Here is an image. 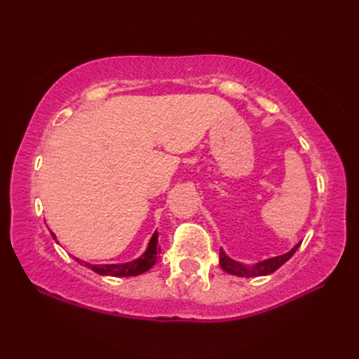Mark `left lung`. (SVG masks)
I'll return each mask as SVG.
<instances>
[{
    "mask_svg": "<svg viewBox=\"0 0 359 359\" xmlns=\"http://www.w3.org/2000/svg\"><path fill=\"white\" fill-rule=\"evenodd\" d=\"M297 247H299V244L291 248L288 253L280 255V257H274V258L259 261V263L253 264V266H245V264L239 263V261L229 258L228 255L223 252V248H220V266L224 272H228V274H233V276H238V277L267 276V274H272V272L277 271L282 264L287 263V261L293 257L294 252L297 250Z\"/></svg>",
    "mask_w": 359,
    "mask_h": 359,
    "instance_id": "8db88e82",
    "label": "left lung"
}]
</instances>
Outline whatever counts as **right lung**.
<instances>
[{"label": "right lung", "instance_id": "add662e5", "mask_svg": "<svg viewBox=\"0 0 359 359\" xmlns=\"http://www.w3.org/2000/svg\"><path fill=\"white\" fill-rule=\"evenodd\" d=\"M53 239H55V234L52 233ZM160 247H158V233L155 231L154 236L147 245V250H145L141 257L130 261V263H123V264H90L87 261H81L76 258L82 266L88 267L93 272L100 276H112V277H133V276H139L144 274L145 271H149L151 266H154L158 258H160Z\"/></svg>", "mask_w": 359, "mask_h": 359}]
</instances>
